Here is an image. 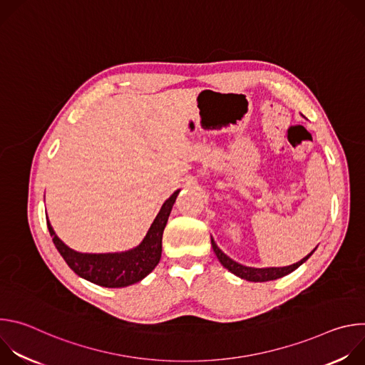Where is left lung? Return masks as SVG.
<instances>
[{"mask_svg": "<svg viewBox=\"0 0 365 365\" xmlns=\"http://www.w3.org/2000/svg\"><path fill=\"white\" fill-rule=\"evenodd\" d=\"M211 244H212V248H214V252L217 254L220 263L228 270L231 272L232 274H235L237 277L240 279H244V280H248V282H270V280H276V279H280L283 276H287L289 273L294 272L299 266H302L306 259L309 258V255H312V251L307 257H304L303 259H300L299 263L296 264H292L289 267H269V269H254V267H247V266H242V264H238L237 262H234L232 258H230L227 254H224L220 247L217 245V242L214 240H211Z\"/></svg>", "mask_w": 365, "mask_h": 365, "instance_id": "8db88e82", "label": "left lung"}]
</instances>
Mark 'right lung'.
Here are the masks:
<instances>
[{"label":"right lung","instance_id":"right-lung-1","mask_svg":"<svg viewBox=\"0 0 365 365\" xmlns=\"http://www.w3.org/2000/svg\"><path fill=\"white\" fill-rule=\"evenodd\" d=\"M180 190H176L162 205L143 241L121 252L88 254L69 248L53 231L47 220V228L66 264L82 279L102 287H127L141 282L159 264L162 257V238L172 207Z\"/></svg>","mask_w":365,"mask_h":365}]
</instances>
